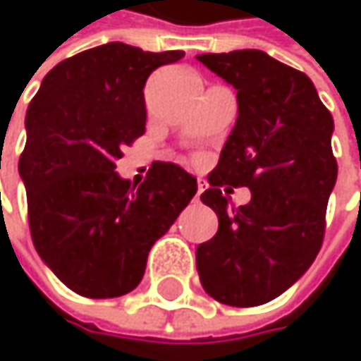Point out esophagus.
Masks as SVG:
<instances>
[{"instance_id":"obj_1","label":"esophagus","mask_w":361,"mask_h":361,"mask_svg":"<svg viewBox=\"0 0 361 361\" xmlns=\"http://www.w3.org/2000/svg\"><path fill=\"white\" fill-rule=\"evenodd\" d=\"M204 192V183L202 181H198V190H196V200H200V194Z\"/></svg>"}]
</instances>
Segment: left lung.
Returning <instances> with one entry per match:
<instances>
[{
  "label": "left lung",
  "instance_id": "8db88e82",
  "mask_svg": "<svg viewBox=\"0 0 361 361\" xmlns=\"http://www.w3.org/2000/svg\"><path fill=\"white\" fill-rule=\"evenodd\" d=\"M196 60L234 85L238 100L236 125L209 173L211 188L200 194L217 213L219 230L198 245L196 269L215 301L263 305L290 288L322 247L336 181L334 121L305 73L261 49ZM224 185H247L252 200L232 207Z\"/></svg>",
  "mask_w": 361,
  "mask_h": 361
}]
</instances>
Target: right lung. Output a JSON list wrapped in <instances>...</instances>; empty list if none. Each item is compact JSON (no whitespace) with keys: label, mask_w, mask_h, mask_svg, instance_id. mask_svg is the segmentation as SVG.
Returning <instances> with one entry per match:
<instances>
[{"label":"right lung","mask_w":361,"mask_h":361,"mask_svg":"<svg viewBox=\"0 0 361 361\" xmlns=\"http://www.w3.org/2000/svg\"><path fill=\"white\" fill-rule=\"evenodd\" d=\"M183 51H144L112 41L56 64L27 109L18 163L29 228L43 263L77 295L112 299L133 290L152 245L196 194V178L152 163L135 188L114 169L144 133V85Z\"/></svg>","instance_id":"right-lung-1"}]
</instances>
